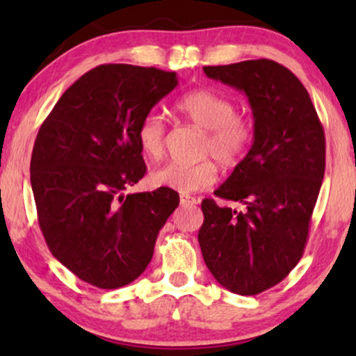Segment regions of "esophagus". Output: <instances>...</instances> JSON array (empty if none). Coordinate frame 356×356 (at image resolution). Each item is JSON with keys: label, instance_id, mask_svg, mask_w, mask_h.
Segmentation results:
<instances>
[{"label": "esophagus", "instance_id": "34e87169", "mask_svg": "<svg viewBox=\"0 0 356 356\" xmlns=\"http://www.w3.org/2000/svg\"><path fill=\"white\" fill-rule=\"evenodd\" d=\"M179 202H181V206H196L199 201L196 197L188 196V194H181V196H179Z\"/></svg>", "mask_w": 356, "mask_h": 356}]
</instances>
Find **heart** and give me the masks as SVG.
Segmentation results:
<instances>
[{
  "label": "heart",
  "mask_w": 356,
  "mask_h": 356,
  "mask_svg": "<svg viewBox=\"0 0 356 356\" xmlns=\"http://www.w3.org/2000/svg\"><path fill=\"white\" fill-rule=\"evenodd\" d=\"M175 108L191 123L206 129L202 155H212L227 168H235L245 160L254 139V126L246 115L236 113V105L230 97L212 89H194L186 92ZM165 133L167 126L160 115L149 113L140 120L138 143L145 157L162 159ZM212 157H204L196 163H167L155 170L150 179L155 186L181 194L201 191L218 178V167Z\"/></svg>",
  "instance_id": "b5f03b06"
}]
</instances>
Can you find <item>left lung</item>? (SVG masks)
<instances>
[{
    "instance_id": "8db88e82",
    "label": "left lung",
    "mask_w": 356,
    "mask_h": 356,
    "mask_svg": "<svg viewBox=\"0 0 356 356\" xmlns=\"http://www.w3.org/2000/svg\"><path fill=\"white\" fill-rule=\"evenodd\" d=\"M211 79L243 90L254 116V140L216 196L204 199L197 240L216 280L238 295L279 284L303 256L325 170V138L308 90L272 60L204 66Z\"/></svg>"
}]
</instances>
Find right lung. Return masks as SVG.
Listing matches in <instances>:
<instances>
[{
	"mask_svg": "<svg viewBox=\"0 0 356 356\" xmlns=\"http://www.w3.org/2000/svg\"><path fill=\"white\" fill-rule=\"evenodd\" d=\"M177 72L102 65L81 76L38 129L31 183L48 250L99 289L131 284L154 256L177 191L124 194L147 172L138 126L177 87Z\"/></svg>",
	"mask_w": 356,
	"mask_h": 356,
	"instance_id": "right-lung-1",
	"label": "right lung"
}]
</instances>
